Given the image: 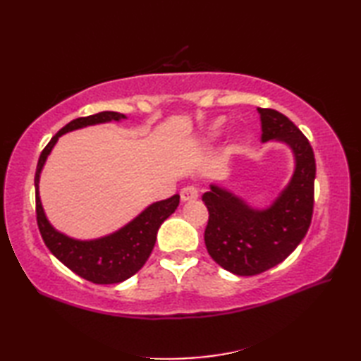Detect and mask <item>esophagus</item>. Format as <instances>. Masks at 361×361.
I'll return each mask as SVG.
<instances>
[{"label":"esophagus","mask_w":361,"mask_h":361,"mask_svg":"<svg viewBox=\"0 0 361 361\" xmlns=\"http://www.w3.org/2000/svg\"><path fill=\"white\" fill-rule=\"evenodd\" d=\"M180 197H181V202H194L198 198V189L195 186L183 188Z\"/></svg>","instance_id":"obj_1"}]
</instances>
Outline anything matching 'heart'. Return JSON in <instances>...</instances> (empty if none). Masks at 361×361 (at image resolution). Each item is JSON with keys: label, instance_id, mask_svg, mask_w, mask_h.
<instances>
[{"label": "heart", "instance_id": "1", "mask_svg": "<svg viewBox=\"0 0 361 361\" xmlns=\"http://www.w3.org/2000/svg\"><path fill=\"white\" fill-rule=\"evenodd\" d=\"M224 124H225L224 119H217V121L214 122V124L211 126V128L208 130V133H206V137H208L209 141L217 140V137L221 135V132H224Z\"/></svg>", "mask_w": 361, "mask_h": 361}]
</instances>
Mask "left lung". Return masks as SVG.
I'll return each instance as SVG.
<instances>
[{"label":"left lung","mask_w":361,"mask_h":361,"mask_svg":"<svg viewBox=\"0 0 361 361\" xmlns=\"http://www.w3.org/2000/svg\"><path fill=\"white\" fill-rule=\"evenodd\" d=\"M262 142L286 144L295 169L273 203L255 208L220 185H211L202 200L209 211L204 243L216 262L237 276H255L281 264L309 231L313 214L315 155L307 137L282 113L257 109Z\"/></svg>","instance_id":"8db88e82"}]
</instances>
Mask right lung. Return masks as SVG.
I'll use <instances>...</instances> for the list:
<instances>
[{"label":"right lung","instance_id":"1","mask_svg":"<svg viewBox=\"0 0 361 361\" xmlns=\"http://www.w3.org/2000/svg\"><path fill=\"white\" fill-rule=\"evenodd\" d=\"M124 119H127L126 114L118 111H101L71 121L56 136H52L38 158L35 171L37 224L46 247L71 271L93 283H119L141 270L155 247L159 226L175 212L180 203V195L176 194L167 200L149 204L133 220H130L127 225L114 233L97 237V239L80 240L60 233L51 225L43 209L38 185H40V175L46 159L51 155L60 136L90 126L121 122Z\"/></svg>","mask_w":361,"mask_h":361}]
</instances>
